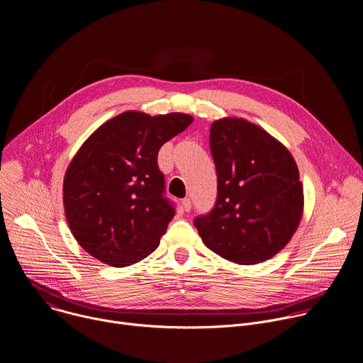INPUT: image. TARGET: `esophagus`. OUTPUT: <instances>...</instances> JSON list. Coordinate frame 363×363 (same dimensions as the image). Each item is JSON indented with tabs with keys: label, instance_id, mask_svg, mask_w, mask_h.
Segmentation results:
<instances>
[{
	"label": "esophagus",
	"instance_id": "1",
	"mask_svg": "<svg viewBox=\"0 0 363 363\" xmlns=\"http://www.w3.org/2000/svg\"><path fill=\"white\" fill-rule=\"evenodd\" d=\"M181 203H182V210H184L185 213H189V211H191V205H192V203H191V199H189V198H184Z\"/></svg>",
	"mask_w": 363,
	"mask_h": 363
}]
</instances>
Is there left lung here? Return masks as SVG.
<instances>
[{
  "label": "left lung",
  "instance_id": "obj_1",
  "mask_svg": "<svg viewBox=\"0 0 363 363\" xmlns=\"http://www.w3.org/2000/svg\"><path fill=\"white\" fill-rule=\"evenodd\" d=\"M210 147L217 201L194 225L225 260L244 266L269 260L290 241L303 216V185L291 153L241 118L216 121Z\"/></svg>",
  "mask_w": 363,
  "mask_h": 363
}]
</instances>
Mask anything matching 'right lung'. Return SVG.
<instances>
[{
    "label": "right lung",
    "instance_id": "add662e5",
    "mask_svg": "<svg viewBox=\"0 0 363 363\" xmlns=\"http://www.w3.org/2000/svg\"><path fill=\"white\" fill-rule=\"evenodd\" d=\"M192 121L185 113L129 111L82 145L65 175L63 201L69 227L90 255L126 267L158 248L175 216L158 152Z\"/></svg>",
    "mask_w": 363,
    "mask_h": 363
}]
</instances>
